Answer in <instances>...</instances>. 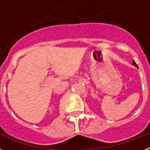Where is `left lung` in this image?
<instances>
[{
  "instance_id": "8db88e82",
  "label": "left lung",
  "mask_w": 150,
  "mask_h": 150,
  "mask_svg": "<svg viewBox=\"0 0 150 150\" xmlns=\"http://www.w3.org/2000/svg\"><path fill=\"white\" fill-rule=\"evenodd\" d=\"M133 64H134V66H136V67H137V64H136V62H135L134 61H133Z\"/></svg>"
}]
</instances>
